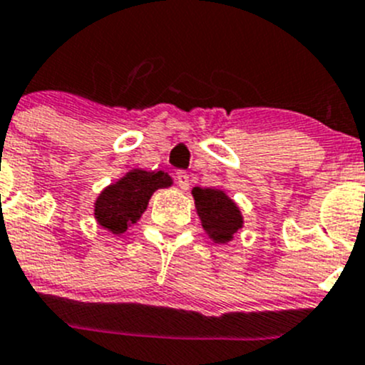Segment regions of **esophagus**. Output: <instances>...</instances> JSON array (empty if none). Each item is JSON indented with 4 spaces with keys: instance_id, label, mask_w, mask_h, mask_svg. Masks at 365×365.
Returning a JSON list of instances; mask_svg holds the SVG:
<instances>
[{
    "instance_id": "34e87169",
    "label": "esophagus",
    "mask_w": 365,
    "mask_h": 365,
    "mask_svg": "<svg viewBox=\"0 0 365 365\" xmlns=\"http://www.w3.org/2000/svg\"><path fill=\"white\" fill-rule=\"evenodd\" d=\"M176 183H178V187L182 190H187L190 185V180H189V175H187L185 171H178L176 173Z\"/></svg>"
}]
</instances>
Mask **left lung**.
I'll return each instance as SVG.
<instances>
[{
	"label": "left lung",
	"mask_w": 365,
	"mask_h": 365,
	"mask_svg": "<svg viewBox=\"0 0 365 365\" xmlns=\"http://www.w3.org/2000/svg\"><path fill=\"white\" fill-rule=\"evenodd\" d=\"M192 197L205 233L215 244L233 240L235 233L244 226L239 205L225 190L212 187H194Z\"/></svg>",
	"instance_id": "left-lung-1"
}]
</instances>
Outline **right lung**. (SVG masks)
I'll return each instance as SVG.
<instances>
[{"mask_svg":"<svg viewBox=\"0 0 365 365\" xmlns=\"http://www.w3.org/2000/svg\"><path fill=\"white\" fill-rule=\"evenodd\" d=\"M171 185L173 178L164 171L130 169L125 176L98 194L94 201V219L103 230L121 235L139 221L155 190Z\"/></svg>","mask_w":365,"mask_h":365,"instance_id":"add662e5","label":"right lung"}]
</instances>
